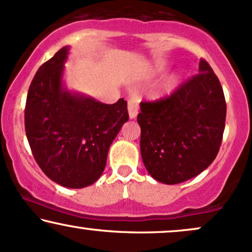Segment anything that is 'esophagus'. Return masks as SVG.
<instances>
[{
  "label": "esophagus",
  "mask_w": 252,
  "mask_h": 252,
  "mask_svg": "<svg viewBox=\"0 0 252 252\" xmlns=\"http://www.w3.org/2000/svg\"><path fill=\"white\" fill-rule=\"evenodd\" d=\"M138 109H139V105H138V99L136 98H130L128 101V111H129V117L131 118H135L137 116L138 114Z\"/></svg>",
  "instance_id": "1"
}]
</instances>
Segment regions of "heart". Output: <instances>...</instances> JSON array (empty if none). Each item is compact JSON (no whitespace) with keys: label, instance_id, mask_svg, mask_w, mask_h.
Masks as SVG:
<instances>
[{"label":"heart","instance_id":"obj_1","mask_svg":"<svg viewBox=\"0 0 252 252\" xmlns=\"http://www.w3.org/2000/svg\"><path fill=\"white\" fill-rule=\"evenodd\" d=\"M160 68H162V65H157V69H158V70H159ZM172 84H174V81L170 80V81L168 82V83H166V86H165V89H166V90H170V88L172 87Z\"/></svg>","mask_w":252,"mask_h":252}]
</instances>
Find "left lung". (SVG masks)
Returning a JSON list of instances; mask_svg holds the SVG:
<instances>
[{
    "label": "left lung",
    "mask_w": 252,
    "mask_h": 252,
    "mask_svg": "<svg viewBox=\"0 0 252 252\" xmlns=\"http://www.w3.org/2000/svg\"><path fill=\"white\" fill-rule=\"evenodd\" d=\"M198 72L170 96L141 103L142 159L162 183H182L201 174L222 143L226 116L222 86L205 60L199 61Z\"/></svg>",
    "instance_id": "1"
}]
</instances>
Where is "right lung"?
<instances>
[{
	"label": "right lung",
	"mask_w": 252,
	"mask_h": 252,
	"mask_svg": "<svg viewBox=\"0 0 252 252\" xmlns=\"http://www.w3.org/2000/svg\"><path fill=\"white\" fill-rule=\"evenodd\" d=\"M69 47L43 63L32 78L24 126L39 168L51 181L71 189L95 183L107 163L109 148L129 120L126 101L104 104L63 87Z\"/></svg>",
	"instance_id": "right-lung-1"
}]
</instances>
